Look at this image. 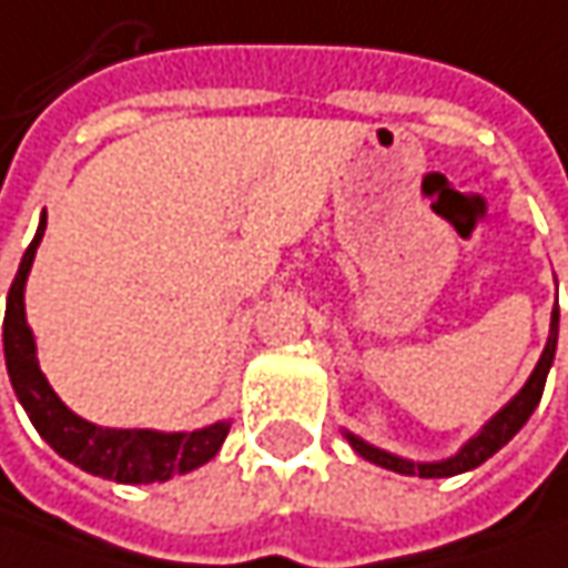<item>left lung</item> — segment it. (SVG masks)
<instances>
[{"mask_svg":"<svg viewBox=\"0 0 568 568\" xmlns=\"http://www.w3.org/2000/svg\"><path fill=\"white\" fill-rule=\"evenodd\" d=\"M557 326H559V311L554 307L547 348H544L541 361H538V366H535V373L528 376L526 388L513 397L510 404H507V407H504V410H500V414H497L485 429L478 432L476 438L463 447L457 457H450V460H442V463L400 460V457H392V454H385V450H379V447H369L366 442L354 438V435L348 432L351 447H354L364 460L376 463V466H385V469H395V473H400V476L447 478V476H457V473H466V469H476V466H481L488 457H495L497 450L507 445L513 435L526 426L528 416L535 414V407H538V400H541L544 395V382H547L550 364H554V354H557Z\"/></svg>","mask_w":568,"mask_h":568,"instance_id":"8db88e82","label":"left lung"}]
</instances>
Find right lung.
I'll use <instances>...</instances> for the list:
<instances>
[{
	"label": "right lung",
	"instance_id": "obj_1",
	"mask_svg": "<svg viewBox=\"0 0 568 568\" xmlns=\"http://www.w3.org/2000/svg\"><path fill=\"white\" fill-rule=\"evenodd\" d=\"M45 233V217L33 242L27 245L21 267L14 273L6 304V323H2V345H6V366H9L11 388L24 404L30 423L37 426L42 438L55 447L64 460L87 469L92 476L123 481V485H149V481H168L171 476H183L189 469L207 463L223 445L230 423H214L199 432H149V429H102L87 419L71 414L52 385L45 382L37 364L33 335L24 316V283L33 254Z\"/></svg>",
	"mask_w": 568,
	"mask_h": 568
}]
</instances>
